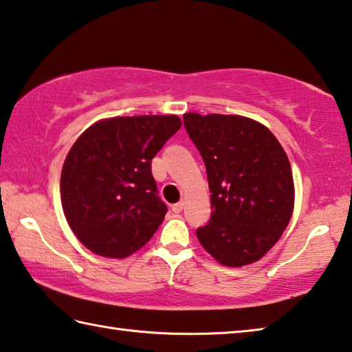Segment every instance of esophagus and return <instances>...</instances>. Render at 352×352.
Here are the masks:
<instances>
[{
    "instance_id": "34e87169",
    "label": "esophagus",
    "mask_w": 352,
    "mask_h": 352,
    "mask_svg": "<svg viewBox=\"0 0 352 352\" xmlns=\"http://www.w3.org/2000/svg\"><path fill=\"white\" fill-rule=\"evenodd\" d=\"M173 212L175 213H181L182 212V208H184V201H179V202H176V204H173Z\"/></svg>"
}]
</instances>
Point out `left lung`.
Instances as JSON below:
<instances>
[{"label": "left lung", "instance_id": "obj_1", "mask_svg": "<svg viewBox=\"0 0 352 352\" xmlns=\"http://www.w3.org/2000/svg\"><path fill=\"white\" fill-rule=\"evenodd\" d=\"M184 125L207 168L212 218L196 230L219 264L241 267L274 248L294 213L287 154L263 123L236 114L186 113Z\"/></svg>", "mask_w": 352, "mask_h": 352}]
</instances>
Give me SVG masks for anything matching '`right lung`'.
Wrapping results in <instances>:
<instances>
[{
    "mask_svg": "<svg viewBox=\"0 0 352 352\" xmlns=\"http://www.w3.org/2000/svg\"><path fill=\"white\" fill-rule=\"evenodd\" d=\"M182 122L177 116H119L92 123L65 159L61 206L92 254L126 258L150 241L165 218L151 159Z\"/></svg>",
    "mask_w": 352,
    "mask_h": 352,
    "instance_id": "add662e5",
    "label": "right lung"
}]
</instances>
